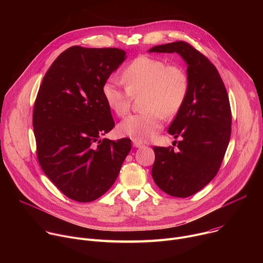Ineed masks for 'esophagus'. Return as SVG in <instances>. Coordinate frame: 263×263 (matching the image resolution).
I'll return each instance as SVG.
<instances>
[{
  "mask_svg": "<svg viewBox=\"0 0 263 263\" xmlns=\"http://www.w3.org/2000/svg\"><path fill=\"white\" fill-rule=\"evenodd\" d=\"M132 142H133V145L135 147H142V146H144V144L142 142H139V141H136V140H132Z\"/></svg>",
  "mask_w": 263,
  "mask_h": 263,
  "instance_id": "obj_1",
  "label": "esophagus"
}]
</instances>
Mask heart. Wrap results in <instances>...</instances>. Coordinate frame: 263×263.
Listing matches in <instances>:
<instances>
[{
  "instance_id": "obj_1",
  "label": "heart",
  "mask_w": 263,
  "mask_h": 263,
  "mask_svg": "<svg viewBox=\"0 0 263 263\" xmlns=\"http://www.w3.org/2000/svg\"><path fill=\"white\" fill-rule=\"evenodd\" d=\"M126 86L116 77H108L102 86L103 97L118 117H125L132 97L141 96V114L128 117L119 126L122 135L143 142L154 137L162 128V116H176L190 92V79L178 65L141 55L132 60L123 70Z\"/></svg>"
}]
</instances>
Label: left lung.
Listing matches in <instances>:
<instances>
[{"label": "left lung", "instance_id": "left-lung-1", "mask_svg": "<svg viewBox=\"0 0 263 263\" xmlns=\"http://www.w3.org/2000/svg\"><path fill=\"white\" fill-rule=\"evenodd\" d=\"M149 53H177L187 65L190 92L168 127L178 141L154 146L152 177L165 194L187 198L200 192L217 174L231 135L228 93L215 66L185 42L155 46ZM177 142V141H176Z\"/></svg>", "mask_w": 263, "mask_h": 263}]
</instances>
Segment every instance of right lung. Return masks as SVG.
<instances>
[{
	"label": "right lung",
	"mask_w": 263,
	"mask_h": 263,
	"mask_svg": "<svg viewBox=\"0 0 263 263\" xmlns=\"http://www.w3.org/2000/svg\"><path fill=\"white\" fill-rule=\"evenodd\" d=\"M117 48L73 46L45 74L34 104L37 158L67 198L91 202L116 182L131 140L100 139L115 127L102 86L126 60Z\"/></svg>",
	"instance_id": "obj_1"
}]
</instances>
